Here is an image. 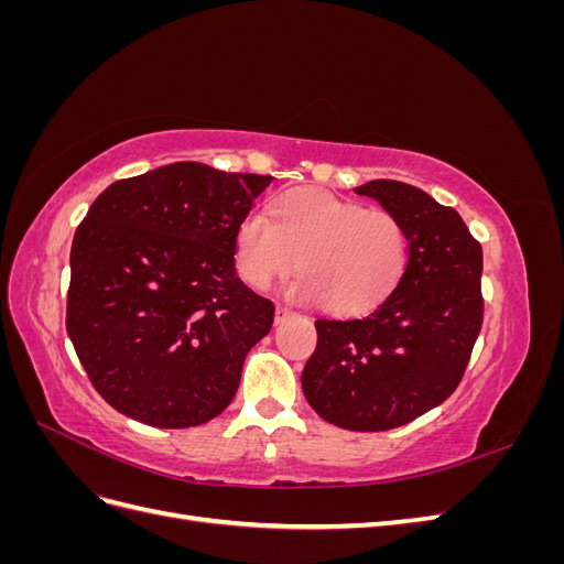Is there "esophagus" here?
<instances>
[{"mask_svg": "<svg viewBox=\"0 0 564 564\" xmlns=\"http://www.w3.org/2000/svg\"><path fill=\"white\" fill-rule=\"evenodd\" d=\"M289 315H292V308H286V305L278 303V308H275V322H278V324L284 322Z\"/></svg>", "mask_w": 564, "mask_h": 564, "instance_id": "esophagus-1", "label": "esophagus"}]
</instances>
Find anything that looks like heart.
<instances>
[{"instance_id": "b5f03b06", "label": "heart", "mask_w": 564, "mask_h": 564, "mask_svg": "<svg viewBox=\"0 0 564 564\" xmlns=\"http://www.w3.org/2000/svg\"><path fill=\"white\" fill-rule=\"evenodd\" d=\"M268 212H249L235 232L240 275L265 289L296 268L294 299L322 303L336 315H360L400 286L409 265V232L381 207L317 187L280 195Z\"/></svg>"}]
</instances>
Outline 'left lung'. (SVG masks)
Masks as SVG:
<instances>
[{
  "mask_svg": "<svg viewBox=\"0 0 564 564\" xmlns=\"http://www.w3.org/2000/svg\"><path fill=\"white\" fill-rule=\"evenodd\" d=\"M409 232V265L377 311L315 319L317 348L301 373L303 395L338 429L390 431L431 412L460 383L482 327V247L452 207L421 187L369 181Z\"/></svg>",
  "mask_w": 564,
  "mask_h": 564,
  "instance_id": "1",
  "label": "left lung"
}]
</instances>
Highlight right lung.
Returning a JSON list of instances; mask_svg holds the SVG:
<instances>
[{"label": "right lung", "instance_id": "right-lung-1", "mask_svg": "<svg viewBox=\"0 0 564 564\" xmlns=\"http://www.w3.org/2000/svg\"><path fill=\"white\" fill-rule=\"evenodd\" d=\"M272 176L174 162L115 181L79 224L65 327L91 386L155 429L218 416L275 303L235 272V232Z\"/></svg>", "mask_w": 564, "mask_h": 564}]
</instances>
